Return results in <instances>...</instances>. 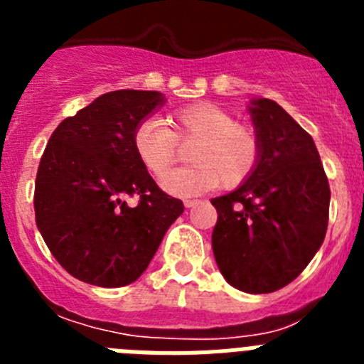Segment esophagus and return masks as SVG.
I'll use <instances>...</instances> for the list:
<instances>
[{"label":"esophagus","instance_id":"34e87169","mask_svg":"<svg viewBox=\"0 0 364 364\" xmlns=\"http://www.w3.org/2000/svg\"><path fill=\"white\" fill-rule=\"evenodd\" d=\"M197 204H198L197 198H186V200H184L186 208H193V205H197Z\"/></svg>","mask_w":364,"mask_h":364}]
</instances>
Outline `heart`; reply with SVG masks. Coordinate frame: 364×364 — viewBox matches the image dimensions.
<instances>
[{
    "instance_id": "1",
    "label": "heart",
    "mask_w": 364,
    "mask_h": 364,
    "mask_svg": "<svg viewBox=\"0 0 364 364\" xmlns=\"http://www.w3.org/2000/svg\"><path fill=\"white\" fill-rule=\"evenodd\" d=\"M167 125L140 122L134 127L133 149L146 171L160 176L176 159L178 143L196 142L188 154L193 166L160 180L169 195L193 197L217 186L233 189L255 171L260 159L259 136L250 125L237 124L224 109L213 104L189 105L171 112Z\"/></svg>"
}]
</instances>
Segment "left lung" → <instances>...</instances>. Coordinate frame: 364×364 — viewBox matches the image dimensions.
Wrapping results in <instances>:
<instances>
[{
    "label": "left lung",
    "instance_id": "8db88e82",
    "mask_svg": "<svg viewBox=\"0 0 364 364\" xmlns=\"http://www.w3.org/2000/svg\"><path fill=\"white\" fill-rule=\"evenodd\" d=\"M260 142L255 171L235 191L211 198L218 213L211 246L222 277L246 294H272L319 252L330 186L314 138L273 100L247 105Z\"/></svg>",
    "mask_w": 364,
    "mask_h": 364
}]
</instances>
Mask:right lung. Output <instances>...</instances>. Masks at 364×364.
Returning <instances> with one entry per match:
<instances>
[{
	"instance_id": "1",
	"label": "right lung",
	"mask_w": 364,
	"mask_h": 364,
	"mask_svg": "<svg viewBox=\"0 0 364 364\" xmlns=\"http://www.w3.org/2000/svg\"><path fill=\"white\" fill-rule=\"evenodd\" d=\"M166 104L159 91H111L65 118L36 175V224L80 281L120 288L147 269L184 204L154 184L133 149L134 127ZM127 194L141 198L131 208Z\"/></svg>"
}]
</instances>
